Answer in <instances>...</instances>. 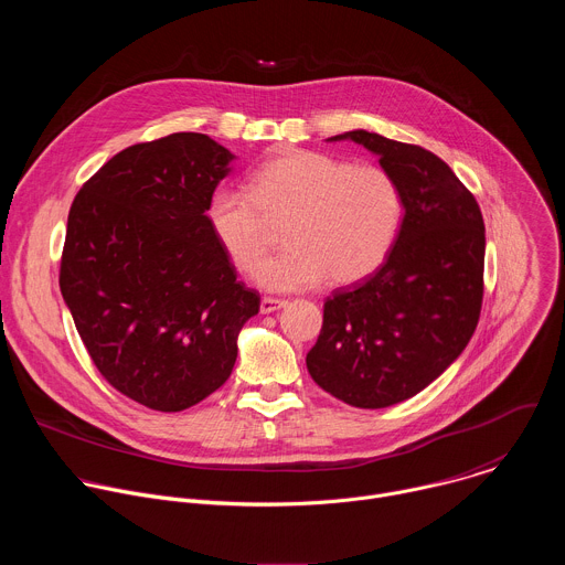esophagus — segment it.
Returning a JSON list of instances; mask_svg holds the SVG:
<instances>
[{"label":"esophagus","instance_id":"34e87169","mask_svg":"<svg viewBox=\"0 0 565 565\" xmlns=\"http://www.w3.org/2000/svg\"><path fill=\"white\" fill-rule=\"evenodd\" d=\"M288 301L286 299H275V297H264L262 299V312L264 315H268V312H275V310H279V308H284Z\"/></svg>","mask_w":565,"mask_h":565}]
</instances>
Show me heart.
I'll use <instances>...</instances> for the list:
<instances>
[{
	"mask_svg": "<svg viewBox=\"0 0 565 565\" xmlns=\"http://www.w3.org/2000/svg\"><path fill=\"white\" fill-rule=\"evenodd\" d=\"M250 194L216 190L207 218L236 270L253 275L269 245V223L289 221L291 248L257 279L275 292L351 286L386 259L402 221V196L388 172L312 151L286 149L250 174Z\"/></svg>",
	"mask_w": 565,
	"mask_h": 565,
	"instance_id": "1",
	"label": "heart"
}]
</instances>
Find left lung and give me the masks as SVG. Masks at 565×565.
Masks as SVG:
<instances>
[{
  "label": "left lung",
  "instance_id": "1",
  "mask_svg": "<svg viewBox=\"0 0 565 565\" xmlns=\"http://www.w3.org/2000/svg\"><path fill=\"white\" fill-rule=\"evenodd\" d=\"M351 138L380 156L405 216L386 262L324 301L306 355L310 377L360 409H384L429 386L471 340L482 306L486 223L443 158L364 129Z\"/></svg>",
  "mask_w": 565,
  "mask_h": 565
}]
</instances>
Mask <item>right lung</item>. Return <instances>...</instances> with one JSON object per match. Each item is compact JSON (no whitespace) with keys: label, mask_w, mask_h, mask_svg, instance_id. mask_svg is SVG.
I'll list each match as a JSON object with an SVG mask.
<instances>
[{"label":"right lung","mask_w":565,"mask_h":565,"mask_svg":"<svg viewBox=\"0 0 565 565\" xmlns=\"http://www.w3.org/2000/svg\"><path fill=\"white\" fill-rule=\"evenodd\" d=\"M234 156L205 134L138 142L73 199L60 290L100 375L153 412L214 393L259 292L236 281L207 207Z\"/></svg>","instance_id":"right-lung-1"}]
</instances>
